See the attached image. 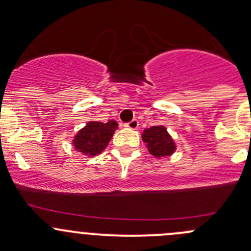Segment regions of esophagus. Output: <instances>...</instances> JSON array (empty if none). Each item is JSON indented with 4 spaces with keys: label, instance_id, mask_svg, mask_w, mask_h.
<instances>
[{
    "label": "esophagus",
    "instance_id": "esophagus-1",
    "mask_svg": "<svg viewBox=\"0 0 251 251\" xmlns=\"http://www.w3.org/2000/svg\"><path fill=\"white\" fill-rule=\"evenodd\" d=\"M138 125H140V124H138V120H136V119H133V120H131L130 123H127V124H125V127L126 128H130V130H136V128L138 127Z\"/></svg>",
    "mask_w": 251,
    "mask_h": 251
}]
</instances>
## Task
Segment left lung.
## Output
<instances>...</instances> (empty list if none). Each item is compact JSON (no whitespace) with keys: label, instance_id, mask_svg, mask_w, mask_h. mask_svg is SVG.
<instances>
[{"label":"left lung","instance_id":"obj_1","mask_svg":"<svg viewBox=\"0 0 251 251\" xmlns=\"http://www.w3.org/2000/svg\"><path fill=\"white\" fill-rule=\"evenodd\" d=\"M142 140L154 158L159 159L164 156H170L177 149L174 138L168 132V128L163 125H155L143 130Z\"/></svg>","mask_w":251,"mask_h":251}]
</instances>
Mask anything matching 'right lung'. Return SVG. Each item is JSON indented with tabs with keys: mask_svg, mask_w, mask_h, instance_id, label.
Wrapping results in <instances>:
<instances>
[{
	"mask_svg": "<svg viewBox=\"0 0 251 251\" xmlns=\"http://www.w3.org/2000/svg\"><path fill=\"white\" fill-rule=\"evenodd\" d=\"M118 128V123L115 120H109L108 123L100 121H88L73 138L72 144L76 151L83 155L96 156L102 153L115 133Z\"/></svg>",
	"mask_w": 251,
	"mask_h": 251,
	"instance_id": "right-lung-1",
	"label": "right lung"
}]
</instances>
